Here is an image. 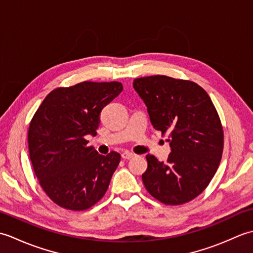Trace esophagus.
<instances>
[{
    "label": "esophagus",
    "mask_w": 253,
    "mask_h": 253,
    "mask_svg": "<svg viewBox=\"0 0 253 253\" xmlns=\"http://www.w3.org/2000/svg\"><path fill=\"white\" fill-rule=\"evenodd\" d=\"M133 157H135V154L129 152V151H125V152L122 153V158L124 160H129V159H132Z\"/></svg>",
    "instance_id": "obj_1"
}]
</instances>
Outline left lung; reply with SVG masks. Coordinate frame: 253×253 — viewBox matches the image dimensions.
I'll list each match as a JSON object with an SVG mask.
<instances>
[{
  "label": "left lung",
  "mask_w": 253,
  "mask_h": 253,
  "mask_svg": "<svg viewBox=\"0 0 253 253\" xmlns=\"http://www.w3.org/2000/svg\"><path fill=\"white\" fill-rule=\"evenodd\" d=\"M153 127L169 133L168 162L148 154L142 181L148 192L169 206L191 201L206 189L221 162L224 133L206 90L189 80L162 75L137 78Z\"/></svg>",
  "instance_id": "1"
}]
</instances>
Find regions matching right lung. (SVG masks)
<instances>
[{"instance_id": "obj_1", "label": "right lung", "mask_w": 253, "mask_h": 253, "mask_svg": "<svg viewBox=\"0 0 253 253\" xmlns=\"http://www.w3.org/2000/svg\"><path fill=\"white\" fill-rule=\"evenodd\" d=\"M123 91L117 82H84L57 88L45 96L28 130L29 155L40 186L64 209L84 211L101 200L121 161L88 146L100 113Z\"/></svg>"}]
</instances>
